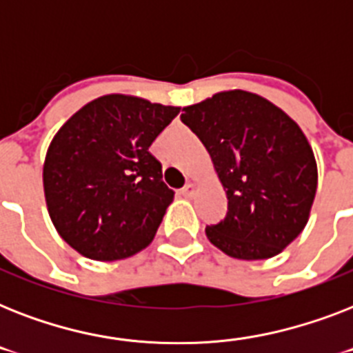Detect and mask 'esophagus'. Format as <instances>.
Returning <instances> with one entry per match:
<instances>
[{
	"mask_svg": "<svg viewBox=\"0 0 353 353\" xmlns=\"http://www.w3.org/2000/svg\"><path fill=\"white\" fill-rule=\"evenodd\" d=\"M194 192H196V188H194L192 183H187V185L179 190V194H181L183 198H192Z\"/></svg>",
	"mask_w": 353,
	"mask_h": 353,
	"instance_id": "1",
	"label": "esophagus"
}]
</instances>
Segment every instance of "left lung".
<instances>
[{
    "label": "left lung",
    "instance_id": "8db88e82",
    "mask_svg": "<svg viewBox=\"0 0 353 353\" xmlns=\"http://www.w3.org/2000/svg\"><path fill=\"white\" fill-rule=\"evenodd\" d=\"M227 194L225 218L205 229L232 258L265 260L306 227L317 192L313 150L293 119L249 91H221L183 108Z\"/></svg>",
    "mask_w": 353,
    "mask_h": 353
}]
</instances>
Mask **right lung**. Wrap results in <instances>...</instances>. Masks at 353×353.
<instances>
[{"instance_id": "obj_1", "label": "right lung", "mask_w": 353, "mask_h": 353, "mask_svg": "<svg viewBox=\"0 0 353 353\" xmlns=\"http://www.w3.org/2000/svg\"><path fill=\"white\" fill-rule=\"evenodd\" d=\"M177 113L139 97L104 95L58 130L43 192L58 234L82 256L113 262L152 243L174 190L148 148Z\"/></svg>"}]
</instances>
